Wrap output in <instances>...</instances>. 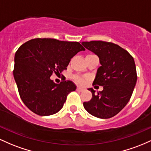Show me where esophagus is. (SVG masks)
Wrapping results in <instances>:
<instances>
[{
  "label": "esophagus",
  "mask_w": 151,
  "mask_h": 151,
  "mask_svg": "<svg viewBox=\"0 0 151 151\" xmlns=\"http://www.w3.org/2000/svg\"><path fill=\"white\" fill-rule=\"evenodd\" d=\"M76 90H77L78 91H79V92H83V91H85L84 88H81V87H78Z\"/></svg>",
  "instance_id": "1"
}]
</instances>
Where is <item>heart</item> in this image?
Returning a JSON list of instances; mask_svg holds the SVG:
<instances>
[{"label":"heart","instance_id":"obj_1","mask_svg":"<svg viewBox=\"0 0 151 151\" xmlns=\"http://www.w3.org/2000/svg\"><path fill=\"white\" fill-rule=\"evenodd\" d=\"M74 80H75L78 83L80 84H83L86 83V78L80 77V76H74Z\"/></svg>","mask_w":151,"mask_h":151}]
</instances>
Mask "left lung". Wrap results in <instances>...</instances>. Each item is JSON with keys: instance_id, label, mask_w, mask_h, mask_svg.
<instances>
[{"instance_id": "1", "label": "left lung", "mask_w": 151, "mask_h": 151, "mask_svg": "<svg viewBox=\"0 0 151 151\" xmlns=\"http://www.w3.org/2000/svg\"><path fill=\"white\" fill-rule=\"evenodd\" d=\"M86 48L97 55L101 66L98 68L93 85L103 87L97 92L88 88L92 98L83 103L85 109L97 118L106 119L118 114L130 101L137 81L133 58L118 45L93 40L82 42Z\"/></svg>"}]
</instances>
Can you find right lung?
Instances as JSON below:
<instances>
[{
	"mask_svg": "<svg viewBox=\"0 0 151 151\" xmlns=\"http://www.w3.org/2000/svg\"><path fill=\"white\" fill-rule=\"evenodd\" d=\"M81 50L85 48L78 42L53 38L32 39L19 47L13 76L20 97L30 111L47 116L61 109L76 86L70 81L56 84L50 77L66 70L70 59Z\"/></svg>",
	"mask_w": 151,
	"mask_h": 151,
	"instance_id": "obj_1",
	"label": "right lung"
}]
</instances>
